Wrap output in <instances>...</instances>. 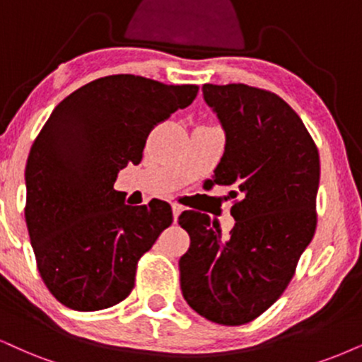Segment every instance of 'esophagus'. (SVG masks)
I'll return each instance as SVG.
<instances>
[{"instance_id":"34e87169","label":"esophagus","mask_w":362,"mask_h":362,"mask_svg":"<svg viewBox=\"0 0 362 362\" xmlns=\"http://www.w3.org/2000/svg\"><path fill=\"white\" fill-rule=\"evenodd\" d=\"M182 211H185V208H182L181 204H177V203H173V216H174V221L177 220V216H180Z\"/></svg>"}]
</instances>
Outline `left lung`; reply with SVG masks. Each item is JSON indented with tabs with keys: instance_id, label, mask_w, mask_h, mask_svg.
<instances>
[{
	"instance_id": "8db88e82",
	"label": "left lung",
	"mask_w": 362,
	"mask_h": 362,
	"mask_svg": "<svg viewBox=\"0 0 362 362\" xmlns=\"http://www.w3.org/2000/svg\"><path fill=\"white\" fill-rule=\"evenodd\" d=\"M203 99L225 131L213 182L230 186L235 226L185 211L191 245L180 258L181 292L193 310L223 325L263 314L287 288L317 225L319 151L287 102L245 83H204Z\"/></svg>"
}]
</instances>
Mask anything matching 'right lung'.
Returning a JSON list of instances; mask_svg holds the SVG:
<instances>
[{
	"instance_id": "right-lung-1",
	"label": "right lung",
	"mask_w": 362,
	"mask_h": 362,
	"mask_svg": "<svg viewBox=\"0 0 362 362\" xmlns=\"http://www.w3.org/2000/svg\"><path fill=\"white\" fill-rule=\"evenodd\" d=\"M196 93V86L109 75L53 109L26 160L25 218L40 275L60 304L102 310L131 293L137 262L173 211L160 199L126 204L114 182L141 163L151 129Z\"/></svg>"
}]
</instances>
